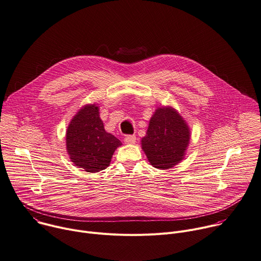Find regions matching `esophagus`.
Listing matches in <instances>:
<instances>
[{
  "instance_id": "obj_1",
  "label": "esophagus",
  "mask_w": 261,
  "mask_h": 261,
  "mask_svg": "<svg viewBox=\"0 0 261 261\" xmlns=\"http://www.w3.org/2000/svg\"><path fill=\"white\" fill-rule=\"evenodd\" d=\"M124 141L126 144H134L136 141V137H135V135H127L124 138Z\"/></svg>"
}]
</instances>
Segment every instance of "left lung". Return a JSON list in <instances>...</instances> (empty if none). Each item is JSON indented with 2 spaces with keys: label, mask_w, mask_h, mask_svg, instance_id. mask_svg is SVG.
Listing matches in <instances>:
<instances>
[{
  "label": "left lung",
  "mask_w": 261,
  "mask_h": 261,
  "mask_svg": "<svg viewBox=\"0 0 261 261\" xmlns=\"http://www.w3.org/2000/svg\"><path fill=\"white\" fill-rule=\"evenodd\" d=\"M190 140L191 130L181 115L172 107H161L149 120L141 148L152 167L168 170L185 159Z\"/></svg>",
  "instance_id": "left-lung-1"
}]
</instances>
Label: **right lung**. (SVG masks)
I'll return each mask as SVG.
<instances>
[{"label":"right lung","instance_id":"obj_1","mask_svg":"<svg viewBox=\"0 0 261 261\" xmlns=\"http://www.w3.org/2000/svg\"><path fill=\"white\" fill-rule=\"evenodd\" d=\"M65 144L74 166L95 173L110 166L115 150L122 142L106 131L99 107L89 103L82 107L69 122Z\"/></svg>","mask_w":261,"mask_h":261}]
</instances>
